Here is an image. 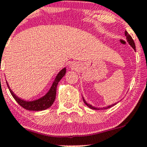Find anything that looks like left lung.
Instances as JSON below:
<instances>
[{
	"label": "left lung",
	"mask_w": 147,
	"mask_h": 147,
	"mask_svg": "<svg viewBox=\"0 0 147 147\" xmlns=\"http://www.w3.org/2000/svg\"><path fill=\"white\" fill-rule=\"evenodd\" d=\"M125 35L126 39H127V42H128V43H129V44L131 45V46L133 48V49H134V50H136L135 42H134V40H133V38H131V35H130L129 34H128V32H127V31H125ZM83 101H84V103L86 105V106L88 107L89 108H90V109H99V108L94 107H93L92 105H89V104H88V103L86 101V100L84 99V98H83ZM116 104H117V103H115V104H113V105H110V106L107 107H103V109H108V108H110V107H113L114 105H116Z\"/></svg>",
	"instance_id": "1"
}]
</instances>
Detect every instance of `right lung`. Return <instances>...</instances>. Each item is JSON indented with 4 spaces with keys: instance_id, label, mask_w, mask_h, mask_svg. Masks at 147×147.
<instances>
[{
    "instance_id": "obj_1",
    "label": "right lung",
    "mask_w": 147,
    "mask_h": 147,
    "mask_svg": "<svg viewBox=\"0 0 147 147\" xmlns=\"http://www.w3.org/2000/svg\"><path fill=\"white\" fill-rule=\"evenodd\" d=\"M65 73L66 67H64V69H61V70L57 74V77L55 78V80L54 81H53V84H52L51 87L49 89V92H48L45 96L41 97V98H38V99L37 100H34V101H25V100L19 98L17 96H16L13 94V92L11 90V89L10 88L7 82H6V83H7L8 88H9V90H10V93L12 95V96H13V98L16 100V102H17L20 106L22 107L24 109L30 111L45 110V109L50 107L53 104V101H55V98H56L57 85H58L59 82L61 80V78L65 75Z\"/></svg>"
}]
</instances>
